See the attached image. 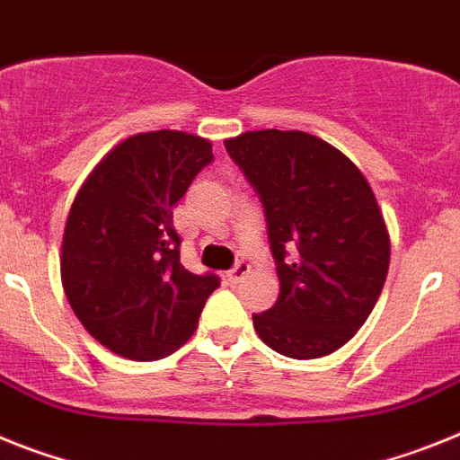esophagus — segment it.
Returning a JSON list of instances; mask_svg holds the SVG:
<instances>
[{
    "label": "esophagus",
    "mask_w": 460,
    "mask_h": 460,
    "mask_svg": "<svg viewBox=\"0 0 460 460\" xmlns=\"http://www.w3.org/2000/svg\"><path fill=\"white\" fill-rule=\"evenodd\" d=\"M247 275H250V263H247V261H238L234 266V269H231L229 273H226V278H229L231 282H241V279H245Z\"/></svg>",
    "instance_id": "34e87169"
}]
</instances>
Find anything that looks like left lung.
I'll return each mask as SVG.
<instances>
[{
	"label": "left lung",
	"mask_w": 460,
	"mask_h": 460,
	"mask_svg": "<svg viewBox=\"0 0 460 460\" xmlns=\"http://www.w3.org/2000/svg\"><path fill=\"white\" fill-rule=\"evenodd\" d=\"M225 147L261 199L278 263L279 296L252 314L254 331L289 358L341 349L373 313L389 270V229L366 175L296 129L245 131Z\"/></svg>",
	"instance_id": "obj_1"
}]
</instances>
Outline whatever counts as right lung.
Wrapping results in <instances>:
<instances>
[{"label": "right lung", "instance_id": "add662e5", "mask_svg": "<svg viewBox=\"0 0 460 460\" xmlns=\"http://www.w3.org/2000/svg\"><path fill=\"white\" fill-rule=\"evenodd\" d=\"M213 146L175 129L134 134L103 155L71 203L59 273L87 333L118 357L155 361L197 331L217 275L181 263L173 208Z\"/></svg>", "mask_w": 460, "mask_h": 460}]
</instances>
